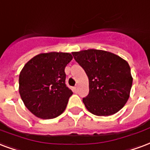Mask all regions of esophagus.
I'll list each match as a JSON object with an SVG mask.
<instances>
[{
  "label": "esophagus",
  "mask_w": 150,
  "mask_h": 150,
  "mask_svg": "<svg viewBox=\"0 0 150 150\" xmlns=\"http://www.w3.org/2000/svg\"><path fill=\"white\" fill-rule=\"evenodd\" d=\"M78 90H79V88H78V86H77V85L74 88V92H75V93H77V92H78Z\"/></svg>",
  "instance_id": "obj_1"
}]
</instances>
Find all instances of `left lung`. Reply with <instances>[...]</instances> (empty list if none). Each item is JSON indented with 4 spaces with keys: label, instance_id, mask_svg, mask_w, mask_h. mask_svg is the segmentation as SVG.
Returning a JSON list of instances; mask_svg holds the SVG:
<instances>
[{
    "label": "left lung",
    "instance_id": "1",
    "mask_svg": "<svg viewBox=\"0 0 150 150\" xmlns=\"http://www.w3.org/2000/svg\"><path fill=\"white\" fill-rule=\"evenodd\" d=\"M72 54L88 77L89 92L83 98L86 108L96 115H111L122 109L132 86L129 64L112 53L100 50Z\"/></svg>",
    "mask_w": 150,
    "mask_h": 150
}]
</instances>
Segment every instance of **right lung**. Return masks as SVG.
<instances>
[{
  "instance_id": "add662e5",
  "label": "right lung",
  "mask_w": 150,
  "mask_h": 150,
  "mask_svg": "<svg viewBox=\"0 0 150 150\" xmlns=\"http://www.w3.org/2000/svg\"><path fill=\"white\" fill-rule=\"evenodd\" d=\"M69 53L50 52L31 58L21 70L19 92L26 108L35 116L54 119L65 111L73 92L66 84Z\"/></svg>"
}]
</instances>
